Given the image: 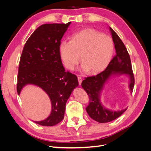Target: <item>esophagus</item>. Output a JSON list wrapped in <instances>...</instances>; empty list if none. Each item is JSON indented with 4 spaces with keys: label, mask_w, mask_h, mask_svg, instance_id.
I'll list each match as a JSON object with an SVG mask.
<instances>
[{
    "label": "esophagus",
    "mask_w": 151,
    "mask_h": 151,
    "mask_svg": "<svg viewBox=\"0 0 151 151\" xmlns=\"http://www.w3.org/2000/svg\"><path fill=\"white\" fill-rule=\"evenodd\" d=\"M77 79H78V82H79V84L81 85V83H82V77L81 76H77Z\"/></svg>",
    "instance_id": "obj_1"
}]
</instances>
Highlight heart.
<instances>
[{
    "label": "heart",
    "instance_id": "obj_1",
    "mask_svg": "<svg viewBox=\"0 0 151 151\" xmlns=\"http://www.w3.org/2000/svg\"><path fill=\"white\" fill-rule=\"evenodd\" d=\"M114 52L113 40L94 29H86L72 34L70 40L59 44L61 61L68 69L74 70L79 61L83 68L91 74L104 70L110 62Z\"/></svg>",
    "mask_w": 151,
    "mask_h": 151
}]
</instances>
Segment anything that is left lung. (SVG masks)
I'll return each mask as SVG.
<instances>
[{
  "label": "left lung",
  "instance_id": "obj_1",
  "mask_svg": "<svg viewBox=\"0 0 151 151\" xmlns=\"http://www.w3.org/2000/svg\"><path fill=\"white\" fill-rule=\"evenodd\" d=\"M109 29L115 44L116 55L104 71L94 76L85 77L81 84L89 99V104L86 108V111L92 119L99 123H106L115 120L127 110V108L117 111L108 110L104 108L100 103L99 99L100 92L109 77L115 74L129 75L130 77L129 87L132 92L133 91L135 83L129 53L118 35L112 28H109Z\"/></svg>",
  "mask_w": 151,
  "mask_h": 151
}]
</instances>
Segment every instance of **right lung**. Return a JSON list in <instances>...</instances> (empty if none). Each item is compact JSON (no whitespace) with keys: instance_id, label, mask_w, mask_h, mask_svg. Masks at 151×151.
I'll list each match as a JSON object with an SVG mask.
<instances>
[{"instance_id":"right-lung-1","label":"right lung","mask_w":151,"mask_h":151,"mask_svg":"<svg viewBox=\"0 0 151 151\" xmlns=\"http://www.w3.org/2000/svg\"><path fill=\"white\" fill-rule=\"evenodd\" d=\"M70 22L45 24L39 26L26 41L18 68L17 92L28 84L39 86L52 102V111L46 120L35 122L53 126L64 117L65 105L73 89L78 86L76 75L65 71L58 47Z\"/></svg>"}]
</instances>
